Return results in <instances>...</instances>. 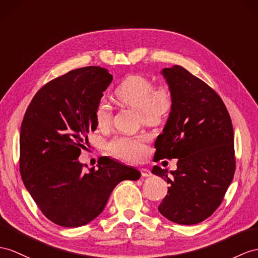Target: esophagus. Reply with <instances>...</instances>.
<instances>
[{
  "instance_id": "obj_1",
  "label": "esophagus",
  "mask_w": 258,
  "mask_h": 258,
  "mask_svg": "<svg viewBox=\"0 0 258 258\" xmlns=\"http://www.w3.org/2000/svg\"><path fill=\"white\" fill-rule=\"evenodd\" d=\"M140 172H141V175L143 177H149V176H151V175H152V173H151V171L148 168H141Z\"/></svg>"
}]
</instances>
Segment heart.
Instances as JSON below:
<instances>
[{"label": "heart", "instance_id": "b5f03b06", "mask_svg": "<svg viewBox=\"0 0 258 258\" xmlns=\"http://www.w3.org/2000/svg\"><path fill=\"white\" fill-rule=\"evenodd\" d=\"M119 103L139 110L142 120L149 124H158L165 120L173 107V93L166 84L154 86L149 78L131 74L124 78L115 90ZM112 108L107 100L100 99L95 109V118L99 127H106L111 121ZM146 136L115 137L108 149L112 154L123 160L137 162L146 154Z\"/></svg>", "mask_w": 258, "mask_h": 258}]
</instances>
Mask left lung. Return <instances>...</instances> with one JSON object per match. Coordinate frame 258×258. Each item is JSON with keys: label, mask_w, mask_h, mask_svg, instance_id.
<instances>
[{"label": "left lung", "mask_w": 258, "mask_h": 258, "mask_svg": "<svg viewBox=\"0 0 258 258\" xmlns=\"http://www.w3.org/2000/svg\"><path fill=\"white\" fill-rule=\"evenodd\" d=\"M173 107L156 138L155 161L177 159V169L152 173L169 184L159 211L169 221L191 225L209 218L234 176V134L221 97L180 66L163 69Z\"/></svg>", "instance_id": "left-lung-1"}]
</instances>
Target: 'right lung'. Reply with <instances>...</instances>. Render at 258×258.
Segmentation results:
<instances>
[{"label":"right lung","mask_w":258,"mask_h":258,"mask_svg":"<svg viewBox=\"0 0 258 258\" xmlns=\"http://www.w3.org/2000/svg\"><path fill=\"white\" fill-rule=\"evenodd\" d=\"M111 81L100 67L72 70L42 86L25 112L20 137L24 185L43 215L61 227L91 222L118 183L141 176L109 158L83 173L78 160L87 135L97 127L96 106Z\"/></svg>","instance_id":"1"}]
</instances>
